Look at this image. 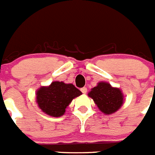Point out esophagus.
Here are the masks:
<instances>
[{"instance_id":"34e87169","label":"esophagus","mask_w":155,"mask_h":155,"mask_svg":"<svg viewBox=\"0 0 155 155\" xmlns=\"http://www.w3.org/2000/svg\"><path fill=\"white\" fill-rule=\"evenodd\" d=\"M81 91L83 94H86V92H87V88L86 87H83V88H81Z\"/></svg>"}]
</instances>
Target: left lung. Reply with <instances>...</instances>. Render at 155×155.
Returning a JSON list of instances; mask_svg holds the SVG:
<instances>
[{
    "mask_svg": "<svg viewBox=\"0 0 155 155\" xmlns=\"http://www.w3.org/2000/svg\"><path fill=\"white\" fill-rule=\"evenodd\" d=\"M88 96L94 100L101 112L107 115L116 112L124 101L122 90L104 81L99 82L97 86L91 89Z\"/></svg>",
    "mask_w": 155,
    "mask_h": 155,
    "instance_id": "8db88e82",
    "label": "left lung"
}]
</instances>
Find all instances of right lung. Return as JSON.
<instances>
[{"mask_svg": "<svg viewBox=\"0 0 155 155\" xmlns=\"http://www.w3.org/2000/svg\"><path fill=\"white\" fill-rule=\"evenodd\" d=\"M81 94L73 84L54 81L49 86H41L37 91L36 101L39 108L52 117H60L72 100Z\"/></svg>", "mask_w": 155, "mask_h": 155, "instance_id": "1", "label": "right lung"}]
</instances>
